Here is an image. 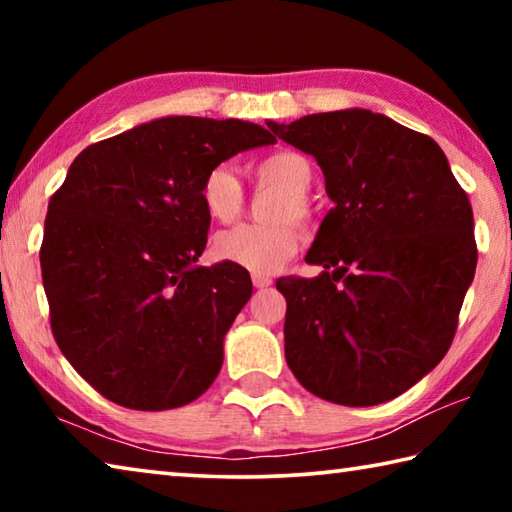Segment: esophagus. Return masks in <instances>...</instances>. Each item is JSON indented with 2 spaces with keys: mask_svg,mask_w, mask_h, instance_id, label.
<instances>
[{
  "mask_svg": "<svg viewBox=\"0 0 512 512\" xmlns=\"http://www.w3.org/2000/svg\"><path fill=\"white\" fill-rule=\"evenodd\" d=\"M253 284L257 289H266V287H271L273 280L268 275H253Z\"/></svg>",
  "mask_w": 512,
  "mask_h": 512,
  "instance_id": "34e87169",
  "label": "esophagus"
}]
</instances>
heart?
<instances>
[{
    "label": "heart",
    "mask_w": 512,
    "mask_h": 512,
    "mask_svg": "<svg viewBox=\"0 0 512 512\" xmlns=\"http://www.w3.org/2000/svg\"><path fill=\"white\" fill-rule=\"evenodd\" d=\"M250 173L257 185L282 192V198H277L268 214V219L277 223L239 225V228L225 230L214 239V253L250 273L268 275L287 264L300 246V232L284 221H309L307 194L314 185V164L307 155L282 149L259 158L250 167ZM201 203L207 216L216 223H232L244 212V187L228 164H219L205 173Z\"/></svg>",
    "instance_id": "b5f03b06"
}]
</instances>
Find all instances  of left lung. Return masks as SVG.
I'll return each mask as SVG.
<instances>
[{
  "label": "left lung",
  "mask_w": 512,
  "mask_h": 512,
  "mask_svg": "<svg viewBox=\"0 0 512 512\" xmlns=\"http://www.w3.org/2000/svg\"><path fill=\"white\" fill-rule=\"evenodd\" d=\"M268 126L314 155L334 201L305 257L323 273L275 284L287 298L289 368L327 402L393 400L452 345L476 271L467 194L429 135L379 112H316Z\"/></svg>",
  "instance_id": "1"
}]
</instances>
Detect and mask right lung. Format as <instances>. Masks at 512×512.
<instances>
[{"mask_svg": "<svg viewBox=\"0 0 512 512\" xmlns=\"http://www.w3.org/2000/svg\"><path fill=\"white\" fill-rule=\"evenodd\" d=\"M273 142L250 121L162 117L76 155L49 201L42 284L60 352L110 402L178 409L219 375L253 282L237 264H196L210 230L201 183Z\"/></svg>", "mask_w": 512, "mask_h": 512, "instance_id": "right-lung-1", "label": "right lung"}]
</instances>
